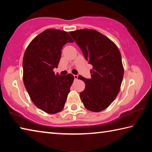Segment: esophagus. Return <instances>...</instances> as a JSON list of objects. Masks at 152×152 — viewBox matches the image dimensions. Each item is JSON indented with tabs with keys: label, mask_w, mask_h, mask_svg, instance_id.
I'll use <instances>...</instances> for the list:
<instances>
[{
	"label": "esophagus",
	"mask_w": 152,
	"mask_h": 152,
	"mask_svg": "<svg viewBox=\"0 0 152 152\" xmlns=\"http://www.w3.org/2000/svg\"><path fill=\"white\" fill-rule=\"evenodd\" d=\"M74 79L75 80H77L78 78V75H74Z\"/></svg>",
	"instance_id": "34e87169"
}]
</instances>
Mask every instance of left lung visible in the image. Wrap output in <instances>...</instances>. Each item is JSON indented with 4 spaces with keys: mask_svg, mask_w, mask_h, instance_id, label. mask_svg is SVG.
Wrapping results in <instances>:
<instances>
[{
    "mask_svg": "<svg viewBox=\"0 0 152 152\" xmlns=\"http://www.w3.org/2000/svg\"><path fill=\"white\" fill-rule=\"evenodd\" d=\"M70 34L92 66L91 78L78 76L85 83V88L80 93V99L86 109L102 111L119 92L124 74L121 55L111 40L96 30L79 29Z\"/></svg>",
    "mask_w": 152,
    "mask_h": 152,
    "instance_id": "left-lung-1",
    "label": "left lung"
}]
</instances>
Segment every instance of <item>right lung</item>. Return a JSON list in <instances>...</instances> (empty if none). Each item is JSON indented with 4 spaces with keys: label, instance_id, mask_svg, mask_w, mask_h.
<instances>
[{
    "label": "right lung",
    "instance_id": "add662e5",
    "mask_svg": "<svg viewBox=\"0 0 152 152\" xmlns=\"http://www.w3.org/2000/svg\"><path fill=\"white\" fill-rule=\"evenodd\" d=\"M74 42L68 32L48 29L33 39L23 60V82L36 107L49 114L64 109L74 77L71 74H55L61 58V49Z\"/></svg>",
    "mask_w": 152,
    "mask_h": 152
}]
</instances>
